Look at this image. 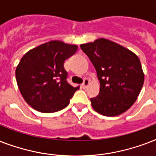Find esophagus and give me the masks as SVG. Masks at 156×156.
Instances as JSON below:
<instances>
[{
	"mask_svg": "<svg viewBox=\"0 0 156 156\" xmlns=\"http://www.w3.org/2000/svg\"><path fill=\"white\" fill-rule=\"evenodd\" d=\"M89 83H90L89 79H87V78H85V79H84V81H83V84H82V87L87 88V86L89 85Z\"/></svg>",
	"mask_w": 156,
	"mask_h": 156,
	"instance_id": "obj_1",
	"label": "esophagus"
}]
</instances>
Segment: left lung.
<instances>
[{"mask_svg":"<svg viewBox=\"0 0 156 156\" xmlns=\"http://www.w3.org/2000/svg\"><path fill=\"white\" fill-rule=\"evenodd\" d=\"M80 47L100 83L99 95L90 99L93 108L107 116L125 112L136 101L144 83L140 60L133 52L103 38Z\"/></svg>","mask_w":156,"mask_h":156,"instance_id":"obj_1","label":"left lung"}]
</instances>
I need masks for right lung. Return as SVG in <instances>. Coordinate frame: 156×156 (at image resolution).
Masks as SVG:
<instances>
[{"instance_id":"obj_1","label":"right lung","mask_w":156,"mask_h":156,"mask_svg":"<svg viewBox=\"0 0 156 156\" xmlns=\"http://www.w3.org/2000/svg\"><path fill=\"white\" fill-rule=\"evenodd\" d=\"M77 49L76 45L53 40L30 50L22 57L16 68V80L23 97L33 108L51 113L68 106L79 87L67 82L64 63Z\"/></svg>"}]
</instances>
